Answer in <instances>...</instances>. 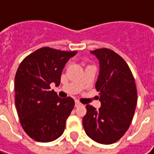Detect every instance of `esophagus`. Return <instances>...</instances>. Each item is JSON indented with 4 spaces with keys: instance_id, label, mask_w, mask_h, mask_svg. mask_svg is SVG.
I'll return each instance as SVG.
<instances>
[{
    "instance_id": "34e87169",
    "label": "esophagus",
    "mask_w": 154,
    "mask_h": 154,
    "mask_svg": "<svg viewBox=\"0 0 154 154\" xmlns=\"http://www.w3.org/2000/svg\"><path fill=\"white\" fill-rule=\"evenodd\" d=\"M79 105H81V103H80V101H77V100H76V101H75V106H76V107H77V106H79Z\"/></svg>"
}]
</instances>
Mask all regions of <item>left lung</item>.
<instances>
[{
  "instance_id": "obj_1",
  "label": "left lung",
  "mask_w": 154,
  "mask_h": 154,
  "mask_svg": "<svg viewBox=\"0 0 154 154\" xmlns=\"http://www.w3.org/2000/svg\"><path fill=\"white\" fill-rule=\"evenodd\" d=\"M90 53L100 64L96 89L101 105L98 110L85 106L83 126L92 140L110 145L122 138L131 124L137 101L136 84L129 65L114 51L103 48Z\"/></svg>"
}]
</instances>
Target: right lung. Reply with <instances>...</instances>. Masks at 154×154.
Wrapping results in <instances>:
<instances>
[{
	"mask_svg": "<svg viewBox=\"0 0 154 154\" xmlns=\"http://www.w3.org/2000/svg\"><path fill=\"white\" fill-rule=\"evenodd\" d=\"M77 51L43 47L27 56L15 75V105L23 129L39 142L61 136L74 107L72 97L60 98L50 84L58 86L65 64Z\"/></svg>",
	"mask_w": 154,
	"mask_h": 154,
	"instance_id": "obj_1",
	"label": "right lung"
}]
</instances>
